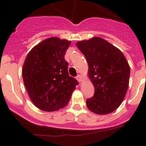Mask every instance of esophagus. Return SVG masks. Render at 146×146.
<instances>
[{
	"instance_id": "esophagus-1",
	"label": "esophagus",
	"mask_w": 146,
	"mask_h": 146,
	"mask_svg": "<svg viewBox=\"0 0 146 146\" xmlns=\"http://www.w3.org/2000/svg\"><path fill=\"white\" fill-rule=\"evenodd\" d=\"M76 79H77V80L78 81V82H81L82 81V75H80V74H79V75L77 76V77H76Z\"/></svg>"
}]
</instances>
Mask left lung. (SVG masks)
Wrapping results in <instances>:
<instances>
[{
  "label": "left lung",
  "instance_id": "left-lung-1",
  "mask_svg": "<svg viewBox=\"0 0 146 146\" xmlns=\"http://www.w3.org/2000/svg\"><path fill=\"white\" fill-rule=\"evenodd\" d=\"M86 58L88 76L95 88L93 98L86 101L90 111L109 114L121 105L129 86L130 69L122 52L99 37L76 43Z\"/></svg>",
  "mask_w": 146,
  "mask_h": 146
}]
</instances>
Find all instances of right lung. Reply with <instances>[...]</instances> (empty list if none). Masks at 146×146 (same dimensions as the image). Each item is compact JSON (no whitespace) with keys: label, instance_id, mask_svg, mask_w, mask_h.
Listing matches in <instances>:
<instances>
[{"label":"right lung","instance_id":"right-lung-1","mask_svg":"<svg viewBox=\"0 0 146 146\" xmlns=\"http://www.w3.org/2000/svg\"><path fill=\"white\" fill-rule=\"evenodd\" d=\"M70 40L51 37L41 41L28 53L22 77L29 98L44 111H58L66 106L77 81L69 75L64 54Z\"/></svg>","mask_w":146,"mask_h":146}]
</instances>
